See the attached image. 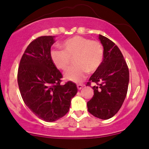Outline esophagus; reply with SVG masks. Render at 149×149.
<instances>
[{"instance_id":"esophagus-1","label":"esophagus","mask_w":149,"mask_h":149,"mask_svg":"<svg viewBox=\"0 0 149 149\" xmlns=\"http://www.w3.org/2000/svg\"><path fill=\"white\" fill-rule=\"evenodd\" d=\"M83 84H78L77 85V88H78V90H81L82 89V88H83Z\"/></svg>"}]
</instances>
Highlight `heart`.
I'll return each instance as SVG.
<instances>
[{
  "mask_svg": "<svg viewBox=\"0 0 149 149\" xmlns=\"http://www.w3.org/2000/svg\"><path fill=\"white\" fill-rule=\"evenodd\" d=\"M63 50H52L51 58L59 69L66 71L74 58V66L64 73V77L75 83L83 81L88 71H97L103 61V49L97 41L75 36L62 43Z\"/></svg>",
  "mask_w": 149,
  "mask_h": 149,
  "instance_id": "obj_1",
  "label": "heart"
}]
</instances>
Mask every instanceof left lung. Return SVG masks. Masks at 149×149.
Returning <instances> with one entry per match:
<instances>
[{
  "label": "left lung",
  "mask_w": 149,
  "mask_h": 149,
  "mask_svg": "<svg viewBox=\"0 0 149 149\" xmlns=\"http://www.w3.org/2000/svg\"><path fill=\"white\" fill-rule=\"evenodd\" d=\"M103 47V61L90 78L94 95L87 102L88 110L95 117L108 120L117 113L126 97L130 81L129 68L122 52L113 42L99 35ZM87 86H91L88 82Z\"/></svg>",
  "instance_id": "left-lung-1"
}]
</instances>
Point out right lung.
Returning <instances> with one entry per match:
<instances>
[{"mask_svg":"<svg viewBox=\"0 0 149 149\" xmlns=\"http://www.w3.org/2000/svg\"><path fill=\"white\" fill-rule=\"evenodd\" d=\"M54 36H42L32 41L22 55L17 83L26 105L36 116L52 122L69 110L71 99L78 92L71 81L61 85L62 75L51 58Z\"/></svg>","mask_w":149,"mask_h":149,"instance_id":"1","label":"right lung"}]
</instances>
